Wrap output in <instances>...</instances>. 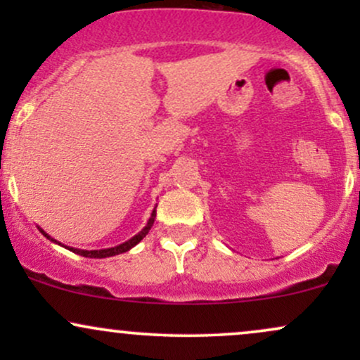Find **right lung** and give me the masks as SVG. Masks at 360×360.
<instances>
[{
	"mask_svg": "<svg viewBox=\"0 0 360 360\" xmlns=\"http://www.w3.org/2000/svg\"><path fill=\"white\" fill-rule=\"evenodd\" d=\"M154 218H155V210H154V212H152V217H150V220H148V223H147V226H146V229H143L142 232H140V233L135 235L134 238H130V240H128V242L122 243V245L111 247V249H103V250H79V249H71V250H72V252H76V254L82 255V257H89V259L111 257V255H118V254H123V252L130 250L131 247H135V245H137V243H139L140 240H142L143 237H146V235L148 233V230H150V226L154 225ZM40 232H42V233H44L45 237H47V238H51V237H49L47 233L44 232V230H40Z\"/></svg>",
	"mask_w": 360,
	"mask_h": 360,
	"instance_id": "right-lung-1",
	"label": "right lung"
}]
</instances>
